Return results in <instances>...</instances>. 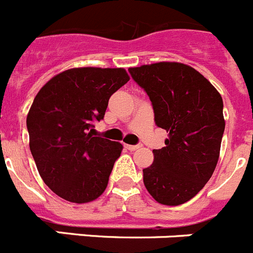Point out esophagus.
I'll use <instances>...</instances> for the list:
<instances>
[{
    "label": "esophagus",
    "instance_id": "1",
    "mask_svg": "<svg viewBox=\"0 0 253 253\" xmlns=\"http://www.w3.org/2000/svg\"><path fill=\"white\" fill-rule=\"evenodd\" d=\"M142 144H137V146H131V144H125V148H128L129 151H135V149L140 148Z\"/></svg>",
    "mask_w": 253,
    "mask_h": 253
}]
</instances>
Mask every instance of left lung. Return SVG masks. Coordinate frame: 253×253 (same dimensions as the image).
I'll return each mask as SVG.
<instances>
[{"mask_svg":"<svg viewBox=\"0 0 253 253\" xmlns=\"http://www.w3.org/2000/svg\"><path fill=\"white\" fill-rule=\"evenodd\" d=\"M149 96L154 122L169 133L166 147L153 149L143 182L163 205L189 202L205 186L218 163L224 133L222 96L193 67L160 62L129 68Z\"/></svg>","mask_w":253,"mask_h":253,"instance_id":"1","label":"left lung"}]
</instances>
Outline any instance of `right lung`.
<instances>
[{"mask_svg": "<svg viewBox=\"0 0 253 253\" xmlns=\"http://www.w3.org/2000/svg\"><path fill=\"white\" fill-rule=\"evenodd\" d=\"M128 81L124 68H72L35 96L26 118L31 154L46 186L67 202L90 203L106 189L123 146L93 137V123Z\"/></svg>", "mask_w": 253, "mask_h": 253, "instance_id": "right-lung-1", "label": "right lung"}]
</instances>
